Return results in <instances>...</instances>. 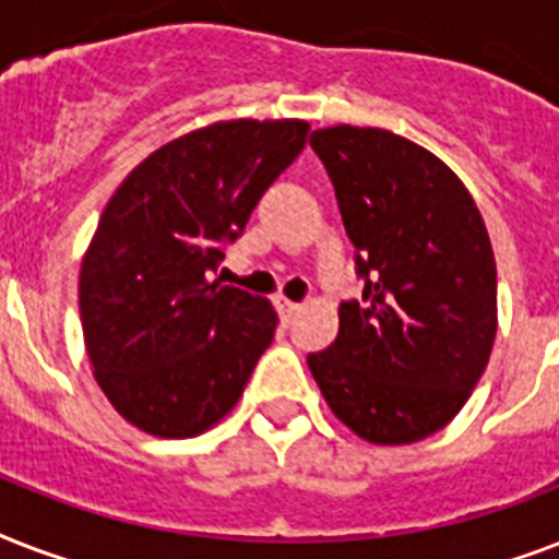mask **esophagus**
<instances>
[{
    "instance_id": "1",
    "label": "esophagus",
    "mask_w": 559,
    "mask_h": 559,
    "mask_svg": "<svg viewBox=\"0 0 559 559\" xmlns=\"http://www.w3.org/2000/svg\"><path fill=\"white\" fill-rule=\"evenodd\" d=\"M275 307H278V313L284 316V319H293V316H298V310H301V305H296V301H289V298L284 296L275 298Z\"/></svg>"
}]
</instances>
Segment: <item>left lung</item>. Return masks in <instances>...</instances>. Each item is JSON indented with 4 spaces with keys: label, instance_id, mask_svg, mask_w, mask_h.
<instances>
[{
    "label": "left lung",
    "instance_id": "1",
    "mask_svg": "<svg viewBox=\"0 0 559 559\" xmlns=\"http://www.w3.org/2000/svg\"><path fill=\"white\" fill-rule=\"evenodd\" d=\"M357 246L362 298L310 354L328 406L371 443H412L459 415L496 340V261L461 179L415 142L373 127L310 135Z\"/></svg>",
    "mask_w": 559,
    "mask_h": 559
}]
</instances>
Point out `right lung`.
<instances>
[{"label":"right lung","instance_id":"1","mask_svg":"<svg viewBox=\"0 0 559 559\" xmlns=\"http://www.w3.org/2000/svg\"><path fill=\"white\" fill-rule=\"evenodd\" d=\"M307 121H219L151 153L100 214L81 266L95 380L121 417L191 438L243 394L275 336L266 298L211 281Z\"/></svg>","mask_w":559,"mask_h":559}]
</instances>
